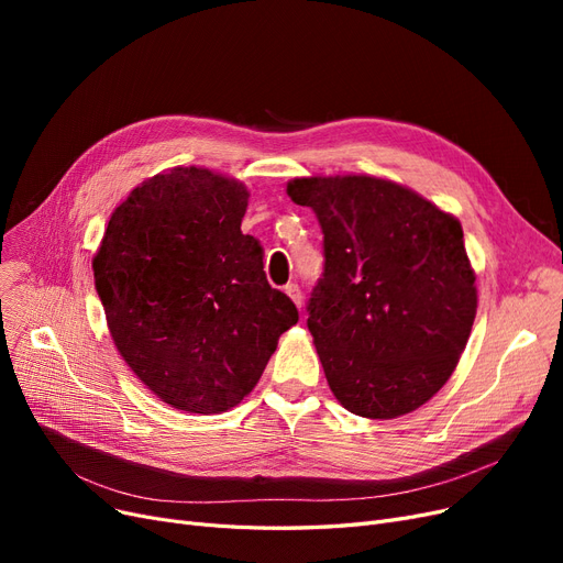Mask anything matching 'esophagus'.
<instances>
[{
    "instance_id": "1",
    "label": "esophagus",
    "mask_w": 563,
    "mask_h": 563,
    "mask_svg": "<svg viewBox=\"0 0 563 563\" xmlns=\"http://www.w3.org/2000/svg\"><path fill=\"white\" fill-rule=\"evenodd\" d=\"M285 294H287V297H289L294 303H297V308L303 306V294H301V287H299L297 283H287V285H285Z\"/></svg>"
}]
</instances>
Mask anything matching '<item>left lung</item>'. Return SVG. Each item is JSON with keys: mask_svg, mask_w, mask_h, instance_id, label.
I'll list each match as a JSON object with an SVG mask.
<instances>
[{"mask_svg": "<svg viewBox=\"0 0 563 563\" xmlns=\"http://www.w3.org/2000/svg\"><path fill=\"white\" fill-rule=\"evenodd\" d=\"M287 196L323 232L308 329L335 399L369 420L420 408L456 369L477 314L459 219L372 175L297 177Z\"/></svg>", "mask_w": 563, "mask_h": 563, "instance_id": "obj_1", "label": "left lung"}]
</instances>
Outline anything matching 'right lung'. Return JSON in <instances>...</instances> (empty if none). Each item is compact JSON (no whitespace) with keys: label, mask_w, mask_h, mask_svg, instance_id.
I'll return each mask as SVG.
<instances>
[{"label":"right lung","mask_w":563,"mask_h":563,"mask_svg":"<svg viewBox=\"0 0 563 563\" xmlns=\"http://www.w3.org/2000/svg\"><path fill=\"white\" fill-rule=\"evenodd\" d=\"M249 189L177 166L115 207L93 257L96 289L123 361L164 404L212 416L260 380L299 321L242 232Z\"/></svg>","instance_id":"obj_1"}]
</instances>
